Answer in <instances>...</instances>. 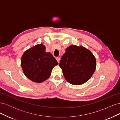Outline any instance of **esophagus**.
Listing matches in <instances>:
<instances>
[{
  "label": "esophagus",
  "mask_w": 120,
  "mask_h": 120,
  "mask_svg": "<svg viewBox=\"0 0 120 120\" xmlns=\"http://www.w3.org/2000/svg\"><path fill=\"white\" fill-rule=\"evenodd\" d=\"M56 60L57 61V62L59 63H60V57H57L56 58Z\"/></svg>",
  "instance_id": "esophagus-1"
}]
</instances>
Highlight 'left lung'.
<instances>
[{"instance_id": "left-lung-1", "label": "left lung", "mask_w": 120, "mask_h": 120, "mask_svg": "<svg viewBox=\"0 0 120 120\" xmlns=\"http://www.w3.org/2000/svg\"><path fill=\"white\" fill-rule=\"evenodd\" d=\"M66 80L74 85L88 81L95 71L96 60L92 53L83 46L68 47L60 61Z\"/></svg>"}]
</instances>
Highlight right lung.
<instances>
[{"mask_svg": "<svg viewBox=\"0 0 120 120\" xmlns=\"http://www.w3.org/2000/svg\"><path fill=\"white\" fill-rule=\"evenodd\" d=\"M45 50V46L38 45L25 51L21 57L24 74L33 82H41L46 80L51 75L52 68L58 64L52 54Z\"/></svg>", "mask_w": 120, "mask_h": 120, "instance_id": "obj_1", "label": "right lung"}]
</instances>
